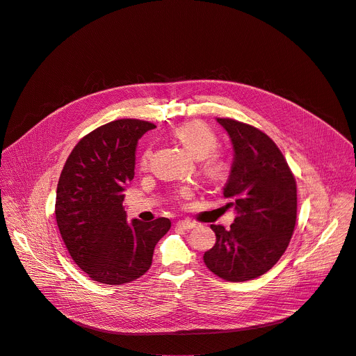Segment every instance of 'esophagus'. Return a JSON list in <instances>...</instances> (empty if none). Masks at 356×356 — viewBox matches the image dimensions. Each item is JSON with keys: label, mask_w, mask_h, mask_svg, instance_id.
<instances>
[{"label": "esophagus", "mask_w": 356, "mask_h": 356, "mask_svg": "<svg viewBox=\"0 0 356 356\" xmlns=\"http://www.w3.org/2000/svg\"><path fill=\"white\" fill-rule=\"evenodd\" d=\"M177 226L179 227H181V229H184V230H190V229H194L197 225L194 223V222H191V220H179L177 222Z\"/></svg>", "instance_id": "esophagus-1"}]
</instances>
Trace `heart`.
Listing matches in <instances>:
<instances>
[{
    "instance_id": "b5f03b06",
    "label": "heart",
    "mask_w": 356,
    "mask_h": 356,
    "mask_svg": "<svg viewBox=\"0 0 356 356\" xmlns=\"http://www.w3.org/2000/svg\"><path fill=\"white\" fill-rule=\"evenodd\" d=\"M176 137L195 159H205L209 156L207 162V170L212 179H220L226 173V163L213 156L219 147V140L209 127L197 122L186 123L176 130ZM211 154L213 155L212 157L210 156ZM148 159L149 151H145L141 158V166H147ZM181 194L188 195L190 190L183 188Z\"/></svg>"
}]
</instances>
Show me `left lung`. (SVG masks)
<instances>
[{"mask_svg": "<svg viewBox=\"0 0 356 356\" xmlns=\"http://www.w3.org/2000/svg\"><path fill=\"white\" fill-rule=\"evenodd\" d=\"M216 122L233 147L222 194L236 218L227 230L211 225L216 243L204 253V263L225 281L243 282L266 274L285 253L296 222V181L263 131L232 118Z\"/></svg>", "mask_w": 356, "mask_h": 356, "instance_id": "left-lung-1", "label": "left lung"}]
</instances>
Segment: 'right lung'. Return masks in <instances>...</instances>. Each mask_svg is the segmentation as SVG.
<instances>
[{"instance_id": "1", "label": "right lung", "mask_w": 356, "mask_h": 356, "mask_svg": "<svg viewBox=\"0 0 356 356\" xmlns=\"http://www.w3.org/2000/svg\"><path fill=\"white\" fill-rule=\"evenodd\" d=\"M155 127L134 118L107 123L83 137L64 165L57 225L72 260L93 281L122 285L144 275L156 243L170 229L168 218L127 222L123 207L138 140Z\"/></svg>"}]
</instances>
